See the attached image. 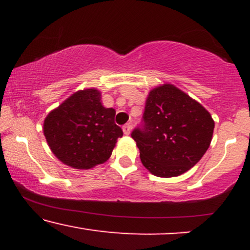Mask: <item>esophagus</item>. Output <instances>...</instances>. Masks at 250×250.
Returning a JSON list of instances; mask_svg holds the SVG:
<instances>
[{"label": "esophagus", "instance_id": "esophagus-1", "mask_svg": "<svg viewBox=\"0 0 250 250\" xmlns=\"http://www.w3.org/2000/svg\"><path fill=\"white\" fill-rule=\"evenodd\" d=\"M123 133H125V135H129L131 133V129H133V125H130V123H128V125H123Z\"/></svg>", "mask_w": 250, "mask_h": 250}]
</instances>
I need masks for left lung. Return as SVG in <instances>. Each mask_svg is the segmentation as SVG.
I'll return each instance as SVG.
<instances>
[{
	"instance_id": "obj_1",
	"label": "left lung",
	"mask_w": 250,
	"mask_h": 250,
	"mask_svg": "<svg viewBox=\"0 0 250 250\" xmlns=\"http://www.w3.org/2000/svg\"><path fill=\"white\" fill-rule=\"evenodd\" d=\"M143 122L131 137L142 165L159 177L179 176L193 168L210 146L215 127L207 109L171 83L149 91Z\"/></svg>"
}]
</instances>
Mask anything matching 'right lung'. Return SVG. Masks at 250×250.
<instances>
[{
    "mask_svg": "<svg viewBox=\"0 0 250 250\" xmlns=\"http://www.w3.org/2000/svg\"><path fill=\"white\" fill-rule=\"evenodd\" d=\"M115 109L103 107L96 88L79 90L53 109L43 122L50 150L63 165L90 169L110 157L123 131Z\"/></svg>",
    "mask_w": 250,
    "mask_h": 250,
    "instance_id": "1",
    "label": "right lung"
}]
</instances>
